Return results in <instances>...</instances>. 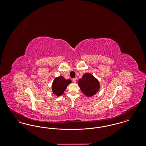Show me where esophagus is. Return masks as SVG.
<instances>
[{"instance_id": "esophagus-1", "label": "esophagus", "mask_w": 146, "mask_h": 146, "mask_svg": "<svg viewBox=\"0 0 146 146\" xmlns=\"http://www.w3.org/2000/svg\"><path fill=\"white\" fill-rule=\"evenodd\" d=\"M73 82L74 83H76V78H73Z\"/></svg>"}]
</instances>
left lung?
Here are the masks:
<instances>
[{
    "instance_id": "obj_1",
    "label": "left lung",
    "mask_w": 146,
    "mask_h": 146,
    "mask_svg": "<svg viewBox=\"0 0 146 146\" xmlns=\"http://www.w3.org/2000/svg\"><path fill=\"white\" fill-rule=\"evenodd\" d=\"M78 85L83 93L89 97L96 94L100 88L98 80L89 73L84 74L82 78L79 79Z\"/></svg>"
}]
</instances>
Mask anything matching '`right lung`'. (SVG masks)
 <instances>
[{"label":"right lung","instance_id":"obj_1","mask_svg":"<svg viewBox=\"0 0 146 146\" xmlns=\"http://www.w3.org/2000/svg\"><path fill=\"white\" fill-rule=\"evenodd\" d=\"M71 83L70 79L66 80L63 76H60L56 78L52 85V90L54 94L57 96L62 95L68 84Z\"/></svg>","mask_w":146,"mask_h":146}]
</instances>
